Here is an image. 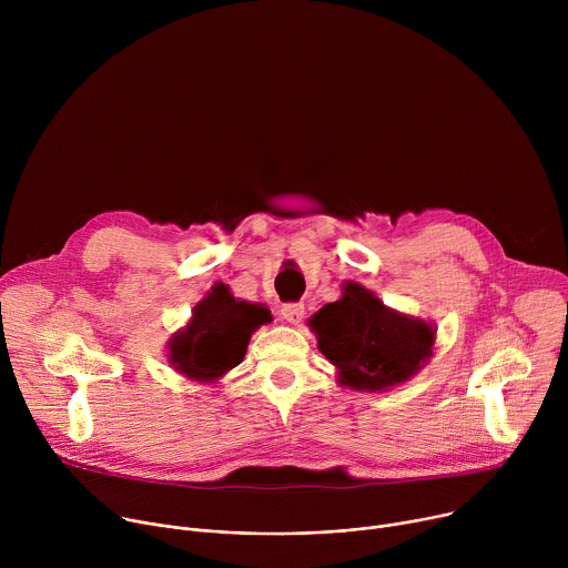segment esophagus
Instances as JSON below:
<instances>
[{"instance_id":"esophagus-1","label":"esophagus","mask_w":568,"mask_h":568,"mask_svg":"<svg viewBox=\"0 0 568 568\" xmlns=\"http://www.w3.org/2000/svg\"><path fill=\"white\" fill-rule=\"evenodd\" d=\"M281 314L287 323H292V326H298V323L303 321V314H305V307L303 303H285L281 307Z\"/></svg>"}]
</instances>
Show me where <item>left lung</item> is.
Segmentation results:
<instances>
[{"mask_svg": "<svg viewBox=\"0 0 568 568\" xmlns=\"http://www.w3.org/2000/svg\"><path fill=\"white\" fill-rule=\"evenodd\" d=\"M342 290L339 301L307 321L318 351L337 366L339 384L375 393L412 379L432 357L436 328L386 307L355 281Z\"/></svg>", "mask_w": 568, "mask_h": 568, "instance_id": "1", "label": "left lung"}]
</instances>
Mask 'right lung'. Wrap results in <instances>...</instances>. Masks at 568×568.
<instances>
[{"instance_id": "obj_1", "label": "right lung", "mask_w": 568, "mask_h": 568, "mask_svg": "<svg viewBox=\"0 0 568 568\" xmlns=\"http://www.w3.org/2000/svg\"><path fill=\"white\" fill-rule=\"evenodd\" d=\"M270 321L263 303L237 301L224 283H215L186 328L171 337L169 364L189 379L213 384L245 359L252 335Z\"/></svg>"}]
</instances>
